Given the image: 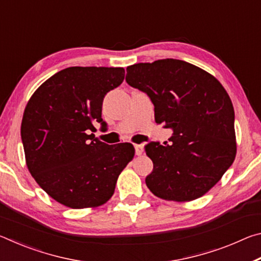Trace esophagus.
Segmentation results:
<instances>
[{
	"instance_id": "esophagus-1",
	"label": "esophagus",
	"mask_w": 261,
	"mask_h": 261,
	"mask_svg": "<svg viewBox=\"0 0 261 261\" xmlns=\"http://www.w3.org/2000/svg\"><path fill=\"white\" fill-rule=\"evenodd\" d=\"M135 151H136V155H141L144 152V148H143V145H135Z\"/></svg>"
}]
</instances>
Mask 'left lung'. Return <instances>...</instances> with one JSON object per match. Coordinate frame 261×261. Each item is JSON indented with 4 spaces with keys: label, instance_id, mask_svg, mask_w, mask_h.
Listing matches in <instances>:
<instances>
[{
    "label": "left lung",
    "instance_id": "left-lung-1",
    "mask_svg": "<svg viewBox=\"0 0 261 261\" xmlns=\"http://www.w3.org/2000/svg\"><path fill=\"white\" fill-rule=\"evenodd\" d=\"M126 83L151 99L171 144L151 141L145 182L166 200L189 201L219 182L236 155L235 113L218 79L185 61L165 59L126 68Z\"/></svg>",
    "mask_w": 261,
    "mask_h": 261
}]
</instances>
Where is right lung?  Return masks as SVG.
Segmentation results:
<instances>
[{
	"label": "right lung",
	"mask_w": 261,
	"mask_h": 261,
	"mask_svg": "<svg viewBox=\"0 0 261 261\" xmlns=\"http://www.w3.org/2000/svg\"><path fill=\"white\" fill-rule=\"evenodd\" d=\"M123 68L70 67L51 76L26 106L20 135L31 175L42 190L71 208L105 204L135 155L129 143L94 138L102 101L124 79Z\"/></svg>",
	"instance_id": "1"
}]
</instances>
